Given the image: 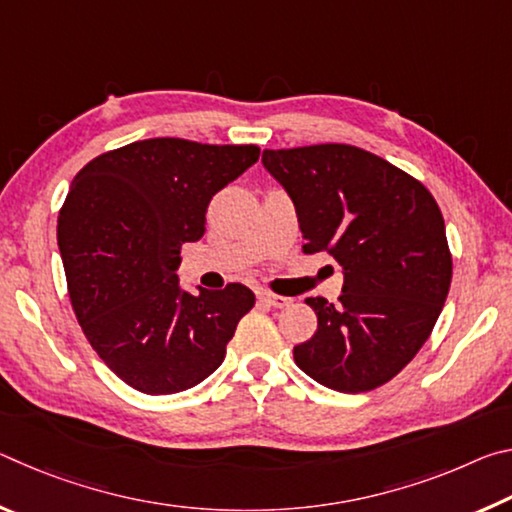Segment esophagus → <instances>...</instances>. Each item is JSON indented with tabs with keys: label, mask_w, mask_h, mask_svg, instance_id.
I'll return each mask as SVG.
<instances>
[{
	"label": "esophagus",
	"mask_w": 512,
	"mask_h": 512,
	"mask_svg": "<svg viewBox=\"0 0 512 512\" xmlns=\"http://www.w3.org/2000/svg\"><path fill=\"white\" fill-rule=\"evenodd\" d=\"M259 302L266 307H273V309H284V307H289L293 300L287 296H275V293H271V291H262L259 293Z\"/></svg>",
	"instance_id": "1"
}]
</instances>
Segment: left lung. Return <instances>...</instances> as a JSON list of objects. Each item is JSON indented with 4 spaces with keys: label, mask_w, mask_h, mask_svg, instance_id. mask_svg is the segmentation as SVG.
<instances>
[{
    "label": "left lung",
    "mask_w": 512,
    "mask_h": 512,
    "mask_svg": "<svg viewBox=\"0 0 512 512\" xmlns=\"http://www.w3.org/2000/svg\"><path fill=\"white\" fill-rule=\"evenodd\" d=\"M262 162L296 205L302 250L343 268L336 305L305 300L318 329L293 348L298 368L341 393L386 384L429 339L452 284L438 203L420 180L359 146L266 149Z\"/></svg>",
    "instance_id": "8db88e82"
}]
</instances>
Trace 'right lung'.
Segmentation results:
<instances>
[{"instance_id": "1", "label": "right lung", "mask_w": 512, "mask_h": 512, "mask_svg": "<svg viewBox=\"0 0 512 512\" xmlns=\"http://www.w3.org/2000/svg\"><path fill=\"white\" fill-rule=\"evenodd\" d=\"M257 160L255 144L155 137L101 153L72 180L58 214L69 300L94 352L135 391L201 384L253 309L244 284L187 293L176 271L212 196Z\"/></svg>"}]
</instances>
